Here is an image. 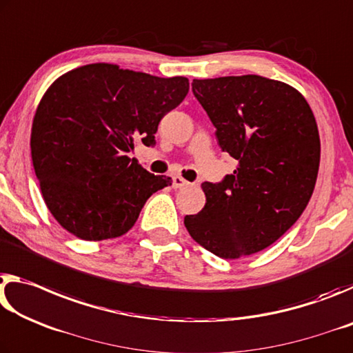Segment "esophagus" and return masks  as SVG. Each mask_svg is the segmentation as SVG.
<instances>
[{
  "instance_id": "obj_1",
  "label": "esophagus",
  "mask_w": 353,
  "mask_h": 353,
  "mask_svg": "<svg viewBox=\"0 0 353 353\" xmlns=\"http://www.w3.org/2000/svg\"><path fill=\"white\" fill-rule=\"evenodd\" d=\"M189 181H186L184 180V178H181V176H173V183H172V186H173V189H181V188H186V186H189Z\"/></svg>"
}]
</instances>
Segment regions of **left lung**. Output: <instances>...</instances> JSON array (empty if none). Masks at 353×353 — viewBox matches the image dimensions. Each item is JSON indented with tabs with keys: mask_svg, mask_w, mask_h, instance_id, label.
<instances>
[{
	"mask_svg": "<svg viewBox=\"0 0 353 353\" xmlns=\"http://www.w3.org/2000/svg\"><path fill=\"white\" fill-rule=\"evenodd\" d=\"M192 92L222 152L238 161L222 183H203L205 208L184 217L195 242L223 259L261 252L281 238L314 190L321 139L308 101L259 74L194 79Z\"/></svg>",
	"mask_w": 353,
	"mask_h": 353,
	"instance_id": "1",
	"label": "left lung"
}]
</instances>
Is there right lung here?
Segmentation results:
<instances>
[{"label": "right lung", "mask_w": 353, "mask_h": 353, "mask_svg": "<svg viewBox=\"0 0 353 353\" xmlns=\"http://www.w3.org/2000/svg\"><path fill=\"white\" fill-rule=\"evenodd\" d=\"M189 92L184 77L159 78L89 63L63 73L40 100L31 128V156L45 205L68 233L114 239L172 178L152 175L128 153L154 145L161 119Z\"/></svg>", "instance_id": "obj_1"}]
</instances>
